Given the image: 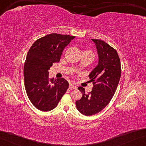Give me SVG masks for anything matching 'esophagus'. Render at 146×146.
<instances>
[{
	"label": "esophagus",
	"instance_id": "obj_1",
	"mask_svg": "<svg viewBox=\"0 0 146 146\" xmlns=\"http://www.w3.org/2000/svg\"><path fill=\"white\" fill-rule=\"evenodd\" d=\"M77 88V87H76L74 84H70V85H69V89H76Z\"/></svg>",
	"mask_w": 146,
	"mask_h": 146
}]
</instances>
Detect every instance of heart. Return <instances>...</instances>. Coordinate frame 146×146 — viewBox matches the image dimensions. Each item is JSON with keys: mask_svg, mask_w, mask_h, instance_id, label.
<instances>
[{"mask_svg": "<svg viewBox=\"0 0 146 146\" xmlns=\"http://www.w3.org/2000/svg\"><path fill=\"white\" fill-rule=\"evenodd\" d=\"M90 52H91V51H90ZM92 53V52H91Z\"/></svg>", "mask_w": 146, "mask_h": 146, "instance_id": "b5f03b06", "label": "heart"}]
</instances>
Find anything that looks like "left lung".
I'll return each instance as SVG.
<instances>
[{
	"label": "left lung",
	"instance_id": "8db88e82",
	"mask_svg": "<svg viewBox=\"0 0 146 146\" xmlns=\"http://www.w3.org/2000/svg\"><path fill=\"white\" fill-rule=\"evenodd\" d=\"M91 40L95 44L98 57V64L89 75L93 87L89 94L86 93L84 87H78L82 97L76 102L78 110L87 116L98 113L109 104L121 73L117 51L103 40Z\"/></svg>",
	"mask_w": 146,
	"mask_h": 146
}]
</instances>
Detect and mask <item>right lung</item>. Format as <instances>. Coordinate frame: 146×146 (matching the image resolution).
Here are the masks:
<instances>
[{
	"label": "right lung",
	"instance_id": "obj_1",
	"mask_svg": "<svg viewBox=\"0 0 146 146\" xmlns=\"http://www.w3.org/2000/svg\"><path fill=\"white\" fill-rule=\"evenodd\" d=\"M74 38L52 33L37 40L28 51L23 71L25 87L30 101L40 111L54 109L68 88L64 78L49 79V70L53 63L59 62L64 48Z\"/></svg>",
	"mask_w": 146,
	"mask_h": 146
}]
</instances>
